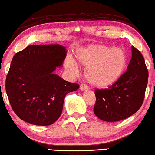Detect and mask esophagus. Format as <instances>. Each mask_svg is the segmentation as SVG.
I'll use <instances>...</instances> for the list:
<instances>
[{
  "instance_id": "obj_1",
  "label": "esophagus",
  "mask_w": 155,
  "mask_h": 155,
  "mask_svg": "<svg viewBox=\"0 0 155 155\" xmlns=\"http://www.w3.org/2000/svg\"><path fill=\"white\" fill-rule=\"evenodd\" d=\"M80 89L81 91H87L88 89V87L87 85H85V84H81V87H80Z\"/></svg>"
}]
</instances>
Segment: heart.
Returning a JSON list of instances; mask_svg holds the SVG:
<instances>
[{
  "label": "heart",
  "mask_w": 155,
  "mask_h": 155,
  "mask_svg": "<svg viewBox=\"0 0 155 155\" xmlns=\"http://www.w3.org/2000/svg\"><path fill=\"white\" fill-rule=\"evenodd\" d=\"M76 59L81 66L87 67L85 78L97 88H107L113 85L123 74L127 63V55L119 47L92 44L79 49ZM66 68L75 71L77 64L72 59L67 60Z\"/></svg>",
  "instance_id": "1"
}]
</instances>
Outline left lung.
<instances>
[{
  "label": "left lung",
  "mask_w": 155,
  "mask_h": 155,
  "mask_svg": "<svg viewBox=\"0 0 155 155\" xmlns=\"http://www.w3.org/2000/svg\"><path fill=\"white\" fill-rule=\"evenodd\" d=\"M127 71L106 89L95 91L94 113L105 122H117L134 114L143 104L149 71L140 51L131 46Z\"/></svg>",
  "instance_id": "8db88e82"
}]
</instances>
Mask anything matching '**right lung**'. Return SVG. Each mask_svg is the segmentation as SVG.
I'll use <instances>...</instances> for the list:
<instances>
[{"instance_id": "obj_1", "label": "right lung", "mask_w": 155, "mask_h": 155, "mask_svg": "<svg viewBox=\"0 0 155 155\" xmlns=\"http://www.w3.org/2000/svg\"><path fill=\"white\" fill-rule=\"evenodd\" d=\"M66 47L60 45H29L15 54L6 79L11 107L21 120L50 125L63 111L65 97L79 89L75 83L54 74L63 66Z\"/></svg>"}]
</instances>
